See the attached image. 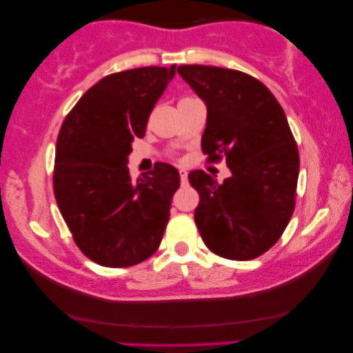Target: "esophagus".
Wrapping results in <instances>:
<instances>
[{"label": "esophagus", "mask_w": 353, "mask_h": 353, "mask_svg": "<svg viewBox=\"0 0 353 353\" xmlns=\"http://www.w3.org/2000/svg\"><path fill=\"white\" fill-rule=\"evenodd\" d=\"M180 180H181L183 185L188 183V172L185 170V168H181V170H180Z\"/></svg>", "instance_id": "34e87169"}]
</instances>
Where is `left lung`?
<instances>
[{"label":"left lung","mask_w":353,"mask_h":353,"mask_svg":"<svg viewBox=\"0 0 353 353\" xmlns=\"http://www.w3.org/2000/svg\"><path fill=\"white\" fill-rule=\"evenodd\" d=\"M178 74L204 101L201 144L209 159L226 156L223 183L190 172L199 192L194 220L207 248L230 260L259 257L279 239L296 204L299 151L286 114L254 77L214 65H180Z\"/></svg>","instance_id":"obj_1"}]
</instances>
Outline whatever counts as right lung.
<instances>
[{
	"label": "right lung",
	"instance_id": "add662e5",
	"mask_svg": "<svg viewBox=\"0 0 353 353\" xmlns=\"http://www.w3.org/2000/svg\"><path fill=\"white\" fill-rule=\"evenodd\" d=\"M176 65L104 77L81 96L56 144L54 196L75 244L93 262L132 267L161 245L180 173L159 162L132 180L128 156Z\"/></svg>",
	"mask_w": 353,
	"mask_h": 353
}]
</instances>
